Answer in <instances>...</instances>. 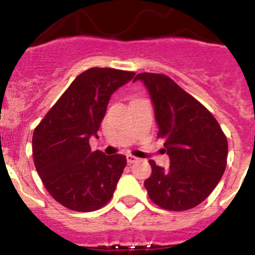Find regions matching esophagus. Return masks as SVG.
<instances>
[{
	"label": "esophagus",
	"mask_w": 255,
	"mask_h": 255,
	"mask_svg": "<svg viewBox=\"0 0 255 255\" xmlns=\"http://www.w3.org/2000/svg\"><path fill=\"white\" fill-rule=\"evenodd\" d=\"M126 159H128V163H135V162L139 161V158H136L132 154H126Z\"/></svg>",
	"instance_id": "obj_1"
}]
</instances>
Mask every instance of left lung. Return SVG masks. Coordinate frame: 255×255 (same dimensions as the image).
<instances>
[{
    "label": "left lung",
    "mask_w": 255,
    "mask_h": 255,
    "mask_svg": "<svg viewBox=\"0 0 255 255\" xmlns=\"http://www.w3.org/2000/svg\"><path fill=\"white\" fill-rule=\"evenodd\" d=\"M148 88L158 138L164 139L170 168L155 164L144 181L153 203L167 211L194 208L217 186L227 164L229 144L215 116L164 74L140 73L134 78Z\"/></svg>",
    "instance_id": "left-lung-1"
}]
</instances>
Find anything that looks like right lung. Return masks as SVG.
Returning a JSON list of instances; mask_svg holds the SVG:
<instances>
[{
	"mask_svg": "<svg viewBox=\"0 0 255 255\" xmlns=\"http://www.w3.org/2000/svg\"><path fill=\"white\" fill-rule=\"evenodd\" d=\"M135 73L92 67L76 76L33 132L35 168L51 197L76 212H92L111 200L126 166L124 154L92 152L108 101Z\"/></svg>",
	"mask_w": 255,
	"mask_h": 255,
	"instance_id": "add662e5",
	"label": "right lung"
}]
</instances>
